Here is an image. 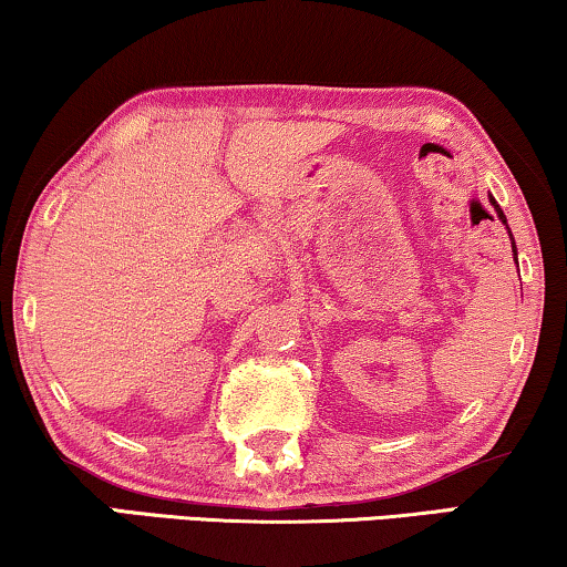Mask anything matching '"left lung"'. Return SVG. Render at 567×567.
Masks as SVG:
<instances>
[{
	"label": "left lung",
	"mask_w": 567,
	"mask_h": 567,
	"mask_svg": "<svg viewBox=\"0 0 567 567\" xmlns=\"http://www.w3.org/2000/svg\"><path fill=\"white\" fill-rule=\"evenodd\" d=\"M487 198H491V206L495 208V214H498V219L503 221V227L508 229V237H511V252H514V258H516V268H518V252H516V243H514V235H511V227H508V221H506V214H503V208L498 206V200H495L491 193H487Z\"/></svg>",
	"instance_id": "obj_1"
}]
</instances>
